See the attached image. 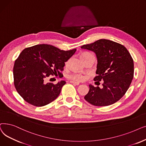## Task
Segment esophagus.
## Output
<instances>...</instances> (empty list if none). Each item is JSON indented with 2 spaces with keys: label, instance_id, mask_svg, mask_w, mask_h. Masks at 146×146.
<instances>
[{
  "label": "esophagus",
  "instance_id": "1",
  "mask_svg": "<svg viewBox=\"0 0 146 146\" xmlns=\"http://www.w3.org/2000/svg\"><path fill=\"white\" fill-rule=\"evenodd\" d=\"M70 82L72 83V84H74V85H76V86H78L80 84L79 82H75V81H71Z\"/></svg>",
  "mask_w": 146,
  "mask_h": 146
}]
</instances>
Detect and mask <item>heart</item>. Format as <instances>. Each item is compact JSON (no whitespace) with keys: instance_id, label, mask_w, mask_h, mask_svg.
Wrapping results in <instances>:
<instances>
[{"instance_id":"obj_1","label":"heart","mask_w":146,"mask_h":146,"mask_svg":"<svg viewBox=\"0 0 146 146\" xmlns=\"http://www.w3.org/2000/svg\"><path fill=\"white\" fill-rule=\"evenodd\" d=\"M92 55L93 54L88 52H83L81 54L80 56L81 59L84 60L87 58H88L90 56H92ZM69 78L73 81L81 82L86 80V77L84 75H82V74L80 73H73L69 75Z\"/></svg>"}]
</instances>
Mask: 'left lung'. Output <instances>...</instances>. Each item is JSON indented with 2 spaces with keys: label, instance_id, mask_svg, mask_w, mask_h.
<instances>
[{
  "label": "left lung",
  "instance_id": "obj_1",
  "mask_svg": "<svg viewBox=\"0 0 146 146\" xmlns=\"http://www.w3.org/2000/svg\"><path fill=\"white\" fill-rule=\"evenodd\" d=\"M81 48L96 53L98 63L94 80L96 82L103 81L102 88L89 85L85 100L96 106H109L119 100L134 77V61L127 48L106 39L84 44Z\"/></svg>",
  "mask_w": 146,
  "mask_h": 146
}]
</instances>
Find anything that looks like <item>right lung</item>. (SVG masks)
Wrapping results in <instances>:
<instances>
[{
  "label": "right lung",
  "instance_id": "obj_1",
  "mask_svg": "<svg viewBox=\"0 0 146 146\" xmlns=\"http://www.w3.org/2000/svg\"><path fill=\"white\" fill-rule=\"evenodd\" d=\"M77 50H61L49 44H37L24 49L15 60L13 83L18 94L31 105L45 106L56 99L65 84L48 82L52 75L63 77L65 62Z\"/></svg>",
  "mask_w": 146,
  "mask_h": 146
}]
</instances>
